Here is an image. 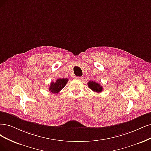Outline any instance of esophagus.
Returning <instances> with one entry per match:
<instances>
[{
    "label": "esophagus",
    "instance_id": "esophagus-1",
    "mask_svg": "<svg viewBox=\"0 0 151 151\" xmlns=\"http://www.w3.org/2000/svg\"><path fill=\"white\" fill-rule=\"evenodd\" d=\"M76 79L78 80L81 81L82 79H83V77H81V76H76Z\"/></svg>",
    "mask_w": 151,
    "mask_h": 151
}]
</instances>
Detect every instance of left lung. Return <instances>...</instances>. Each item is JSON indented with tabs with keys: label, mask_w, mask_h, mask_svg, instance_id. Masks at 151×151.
Returning a JSON list of instances; mask_svg holds the SVG:
<instances>
[{
	"label": "left lung",
	"mask_w": 151,
	"mask_h": 151,
	"mask_svg": "<svg viewBox=\"0 0 151 151\" xmlns=\"http://www.w3.org/2000/svg\"><path fill=\"white\" fill-rule=\"evenodd\" d=\"M88 85L91 90L96 93H101L103 90V86L93 81H89L88 83Z\"/></svg>",
	"instance_id": "8db88e82"
}]
</instances>
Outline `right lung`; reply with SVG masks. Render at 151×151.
Returning a JSON list of instances; mask_svg holds the SVG:
<instances>
[{"label": "right lung", "mask_w": 151, "mask_h": 151, "mask_svg": "<svg viewBox=\"0 0 151 151\" xmlns=\"http://www.w3.org/2000/svg\"><path fill=\"white\" fill-rule=\"evenodd\" d=\"M68 80L67 78H59L55 83L52 82L49 87V91L52 93H58L65 86Z\"/></svg>", "instance_id": "add662e5"}]
</instances>
